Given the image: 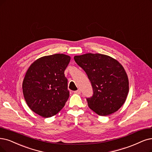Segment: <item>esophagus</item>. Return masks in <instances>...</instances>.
Masks as SVG:
<instances>
[{"instance_id": "obj_1", "label": "esophagus", "mask_w": 152, "mask_h": 152, "mask_svg": "<svg viewBox=\"0 0 152 152\" xmlns=\"http://www.w3.org/2000/svg\"><path fill=\"white\" fill-rule=\"evenodd\" d=\"M74 93H75V94H81V91L80 90V89H77V91H74Z\"/></svg>"}]
</instances>
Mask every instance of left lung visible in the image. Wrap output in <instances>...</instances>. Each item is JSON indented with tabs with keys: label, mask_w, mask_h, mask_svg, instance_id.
Returning <instances> with one entry per match:
<instances>
[{
	"label": "left lung",
	"mask_w": 152,
	"mask_h": 152,
	"mask_svg": "<svg viewBox=\"0 0 152 152\" xmlns=\"http://www.w3.org/2000/svg\"><path fill=\"white\" fill-rule=\"evenodd\" d=\"M91 83L93 95L88 106L99 116H107L125 103L129 81L124 67L116 59L102 54L86 53L74 57Z\"/></svg>",
	"instance_id": "obj_1"
}]
</instances>
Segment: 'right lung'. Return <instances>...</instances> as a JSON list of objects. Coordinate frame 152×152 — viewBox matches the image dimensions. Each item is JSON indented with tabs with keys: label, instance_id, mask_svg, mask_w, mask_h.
Returning <instances> with one entry per match:
<instances>
[{
	"label": "right lung",
	"instance_id": "obj_1",
	"mask_svg": "<svg viewBox=\"0 0 152 152\" xmlns=\"http://www.w3.org/2000/svg\"><path fill=\"white\" fill-rule=\"evenodd\" d=\"M70 60L64 54L45 56L34 61L26 71L22 92L28 106L39 116L56 115L68 99L64 71Z\"/></svg>",
	"mask_w": 152,
	"mask_h": 152
}]
</instances>
